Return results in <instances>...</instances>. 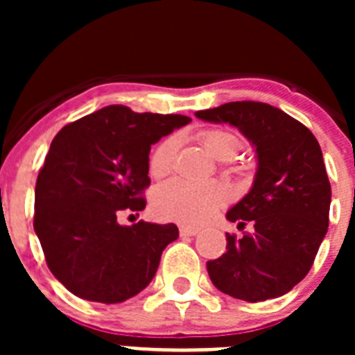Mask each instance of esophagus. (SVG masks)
Returning <instances> with one entry per match:
<instances>
[{"instance_id": "1", "label": "esophagus", "mask_w": 355, "mask_h": 355, "mask_svg": "<svg viewBox=\"0 0 355 355\" xmlns=\"http://www.w3.org/2000/svg\"><path fill=\"white\" fill-rule=\"evenodd\" d=\"M181 236H196L199 233V229L192 227V225H180Z\"/></svg>"}]
</instances>
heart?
<instances>
[{
	"label": "heart",
	"mask_w": 355,
	"mask_h": 355,
	"mask_svg": "<svg viewBox=\"0 0 355 355\" xmlns=\"http://www.w3.org/2000/svg\"><path fill=\"white\" fill-rule=\"evenodd\" d=\"M208 155L220 162H229L236 156L241 142L236 135L225 130H206L199 135ZM178 139L167 137L153 149L149 156V174L162 180L171 174L174 167ZM229 199L227 188L220 183L188 184L183 181H171L163 184L153 196V209L163 220L197 225L208 220L209 216L225 205Z\"/></svg>",
	"instance_id": "obj_1"
}]
</instances>
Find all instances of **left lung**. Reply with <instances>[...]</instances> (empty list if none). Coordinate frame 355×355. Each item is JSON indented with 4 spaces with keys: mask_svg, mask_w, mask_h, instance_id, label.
I'll use <instances>...</instances> for the list:
<instances>
[{
    "mask_svg": "<svg viewBox=\"0 0 355 355\" xmlns=\"http://www.w3.org/2000/svg\"><path fill=\"white\" fill-rule=\"evenodd\" d=\"M196 115L238 128L258 156L252 188L225 215L252 231L225 234L227 250L206 263L209 279L234 299H277L306 277L327 233L331 183L318 140L266 103H225Z\"/></svg>",
    "mask_w": 355,
    "mask_h": 355,
    "instance_id": "obj_1",
    "label": "left lung"
}]
</instances>
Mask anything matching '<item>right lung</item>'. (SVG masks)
Segmentation results:
<instances>
[{"instance_id": "obj_1", "label": "right lung", "mask_w": 355, "mask_h": 355, "mask_svg": "<svg viewBox=\"0 0 355 355\" xmlns=\"http://www.w3.org/2000/svg\"><path fill=\"white\" fill-rule=\"evenodd\" d=\"M190 121L112 105L56 133L37 178L33 229L49 270L71 293L119 304L153 281L180 231L117 218L146 208L150 146Z\"/></svg>"}]
</instances>
